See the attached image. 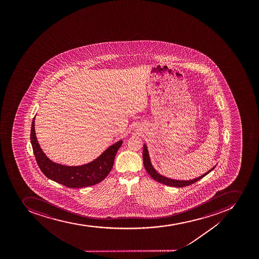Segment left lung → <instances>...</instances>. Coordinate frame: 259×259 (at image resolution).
I'll use <instances>...</instances> for the list:
<instances>
[{
    "label": "left lung",
    "instance_id": "1",
    "mask_svg": "<svg viewBox=\"0 0 259 259\" xmlns=\"http://www.w3.org/2000/svg\"><path fill=\"white\" fill-rule=\"evenodd\" d=\"M142 157H143V164H144L145 169L147 170V173L150 175V177H152L155 181H158L160 183L164 184L166 186H173V187H185V186H190L192 184L195 183L197 181H199L200 179L205 177L206 175H208L209 172L212 171L214 167L209 169L208 172H206L205 174L202 175L198 178L194 179V180H190V181H178V180H173V179L166 178V177H163L161 175L159 174L158 172L156 171V169H154L153 166L151 165L150 157H149L148 151H147V147L146 145L143 147V153H142Z\"/></svg>",
    "mask_w": 259,
    "mask_h": 259
}]
</instances>
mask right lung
Here are the masks:
<instances>
[{"label":"right lung","instance_id":"obj_1","mask_svg":"<svg viewBox=\"0 0 259 259\" xmlns=\"http://www.w3.org/2000/svg\"><path fill=\"white\" fill-rule=\"evenodd\" d=\"M34 116L30 130V142L35 160L44 175L52 181L69 188H82L94 186L103 181L111 171L115 156L122 144V141L108 147L102 155L92 162L78 166L60 165L50 160L39 147L35 131Z\"/></svg>","mask_w":259,"mask_h":259}]
</instances>
